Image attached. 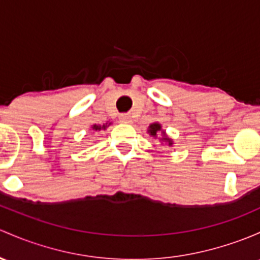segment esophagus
<instances>
[{
    "mask_svg": "<svg viewBox=\"0 0 260 260\" xmlns=\"http://www.w3.org/2000/svg\"><path fill=\"white\" fill-rule=\"evenodd\" d=\"M119 122L129 124V123H132V117H131L129 114H121V116H119Z\"/></svg>",
    "mask_w": 260,
    "mask_h": 260,
    "instance_id": "obj_1",
    "label": "esophagus"
}]
</instances>
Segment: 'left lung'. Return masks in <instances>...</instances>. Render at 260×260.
Returning <instances> with one entry per match:
<instances>
[{"label": "left lung", "mask_w": 260, "mask_h": 260, "mask_svg": "<svg viewBox=\"0 0 260 260\" xmlns=\"http://www.w3.org/2000/svg\"><path fill=\"white\" fill-rule=\"evenodd\" d=\"M147 133H148L151 137L154 139H159L160 144H166V146L172 147L173 146V139L169 137L166 133V131L162 128V124L159 122H154L152 124H149L148 129H147Z\"/></svg>", "instance_id": "1"}]
</instances>
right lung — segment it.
Segmentation results:
<instances>
[{
  "label": "right lung",
  "instance_id": "right-lung-1",
  "mask_svg": "<svg viewBox=\"0 0 260 260\" xmlns=\"http://www.w3.org/2000/svg\"><path fill=\"white\" fill-rule=\"evenodd\" d=\"M111 124V123H106V124H92V129L95 131V132H98V131H106L107 129L108 125Z\"/></svg>",
  "mask_w": 260,
  "mask_h": 260
}]
</instances>
